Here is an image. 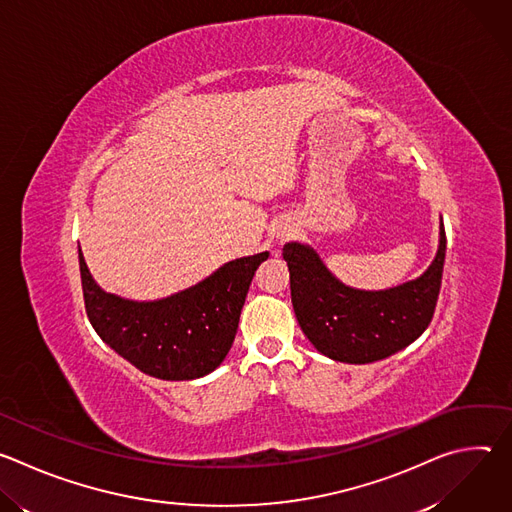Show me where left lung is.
<instances>
[{
    "instance_id": "8db88e82",
    "label": "left lung",
    "mask_w": 512,
    "mask_h": 512,
    "mask_svg": "<svg viewBox=\"0 0 512 512\" xmlns=\"http://www.w3.org/2000/svg\"><path fill=\"white\" fill-rule=\"evenodd\" d=\"M291 304L302 332L332 360L367 364L387 358L429 326L442 287L446 231L427 271L403 285L364 291L338 281L320 255L302 243H285Z\"/></svg>"
}]
</instances>
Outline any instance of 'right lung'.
<instances>
[{
	"label": "right lung",
	"mask_w": 512,
	"mask_h": 512,
	"mask_svg": "<svg viewBox=\"0 0 512 512\" xmlns=\"http://www.w3.org/2000/svg\"><path fill=\"white\" fill-rule=\"evenodd\" d=\"M267 257L265 251L229 261L180 294L133 302L103 291L79 249L89 322L141 373L164 381L200 379L229 354L251 279Z\"/></svg>",
	"instance_id": "add662e5"
}]
</instances>
